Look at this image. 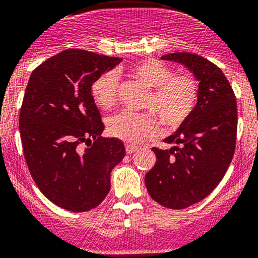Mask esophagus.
I'll return each mask as SVG.
<instances>
[{
	"instance_id": "34e87169",
	"label": "esophagus",
	"mask_w": 258,
	"mask_h": 258,
	"mask_svg": "<svg viewBox=\"0 0 258 258\" xmlns=\"http://www.w3.org/2000/svg\"><path fill=\"white\" fill-rule=\"evenodd\" d=\"M138 151V147L136 145H131V144H126V152L127 154H131L134 153V152Z\"/></svg>"
}]
</instances>
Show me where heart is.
I'll return each instance as SVG.
<instances>
[{
  "label": "heart",
  "mask_w": 258,
  "mask_h": 258,
  "mask_svg": "<svg viewBox=\"0 0 258 258\" xmlns=\"http://www.w3.org/2000/svg\"><path fill=\"white\" fill-rule=\"evenodd\" d=\"M134 78L149 88L143 109L151 113L122 111L107 120V132L113 138L128 144H139L153 138L161 120L166 128H178L192 115L199 100V80L188 73L174 74L171 67L153 58L143 59L130 67ZM119 79L114 71L96 78L91 86V95L98 107L109 110L115 105Z\"/></svg>",
  "instance_id": "obj_1"
}]
</instances>
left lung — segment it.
I'll return each instance as SVG.
<instances>
[{"label":"left lung","instance_id":"left-lung-1","mask_svg":"<svg viewBox=\"0 0 258 258\" xmlns=\"http://www.w3.org/2000/svg\"><path fill=\"white\" fill-rule=\"evenodd\" d=\"M162 59L184 64L199 84L192 115L165 139L171 149L152 148L156 165L145 175L154 201L169 209L199 203L219 184L235 153L237 106L235 93L222 70L192 53H171Z\"/></svg>","mask_w":258,"mask_h":258}]
</instances>
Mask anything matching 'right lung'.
<instances>
[{
    "label": "right lung",
    "instance_id": "obj_1",
    "mask_svg": "<svg viewBox=\"0 0 258 258\" xmlns=\"http://www.w3.org/2000/svg\"><path fill=\"white\" fill-rule=\"evenodd\" d=\"M122 58L67 49L32 71L19 115L23 154L42 195L62 209L88 212L110 191V172L126 154L91 95L96 78ZM87 148L83 150L81 144Z\"/></svg>",
    "mask_w": 258,
    "mask_h": 258
}]
</instances>
